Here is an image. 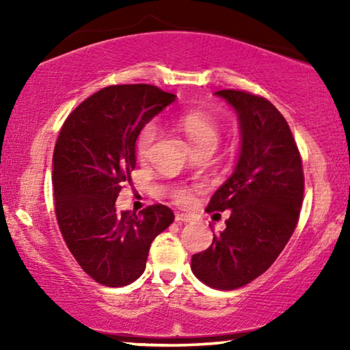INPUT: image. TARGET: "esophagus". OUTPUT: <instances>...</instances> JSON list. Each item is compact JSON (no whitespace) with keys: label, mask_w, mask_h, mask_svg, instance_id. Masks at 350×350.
Wrapping results in <instances>:
<instances>
[{"label":"esophagus","mask_w":350,"mask_h":350,"mask_svg":"<svg viewBox=\"0 0 350 350\" xmlns=\"http://www.w3.org/2000/svg\"><path fill=\"white\" fill-rule=\"evenodd\" d=\"M175 221L176 223H191L193 221V217L191 215H186V213H176L175 215Z\"/></svg>","instance_id":"obj_1"}]
</instances>
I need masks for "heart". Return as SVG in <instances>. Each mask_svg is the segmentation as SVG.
<instances>
[{
  "label": "heart",
  "instance_id": "obj_1",
  "mask_svg": "<svg viewBox=\"0 0 350 350\" xmlns=\"http://www.w3.org/2000/svg\"><path fill=\"white\" fill-rule=\"evenodd\" d=\"M175 127L188 138L189 145L193 150L198 148H217L219 142V124L217 122L212 114L202 109H188V111L181 113L175 119ZM157 135V129L154 124H148L142 129L137 138V154L145 157L150 151L151 143L154 142ZM189 191L180 189L175 193L176 202L186 204L189 200Z\"/></svg>",
  "mask_w": 350,
  "mask_h": 350
}]
</instances>
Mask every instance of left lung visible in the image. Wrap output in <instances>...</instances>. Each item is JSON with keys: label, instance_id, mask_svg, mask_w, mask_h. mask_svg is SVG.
I'll return each instance as SVG.
<instances>
[{"label": "left lung", "instance_id": "8db88e82", "mask_svg": "<svg viewBox=\"0 0 350 350\" xmlns=\"http://www.w3.org/2000/svg\"><path fill=\"white\" fill-rule=\"evenodd\" d=\"M215 95L237 113L241 150L231 176L207 207L229 210L226 229L213 232L212 245L193 255L191 269L212 288L234 290L269 269L290 241L304 175L288 124L269 100L231 89Z\"/></svg>", "mask_w": 350, "mask_h": 350}]
</instances>
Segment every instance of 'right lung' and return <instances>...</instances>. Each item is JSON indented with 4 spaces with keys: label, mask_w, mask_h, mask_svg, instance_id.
<instances>
[{
    "label": "right lung",
    "mask_w": 350,
    "mask_h": 350,
    "mask_svg": "<svg viewBox=\"0 0 350 350\" xmlns=\"http://www.w3.org/2000/svg\"><path fill=\"white\" fill-rule=\"evenodd\" d=\"M176 95L148 84L109 85L66 118L54 150L55 215L79 266L98 284H132L146 267L151 242L174 223L165 205L140 213L116 208L135 169L142 129Z\"/></svg>",
    "instance_id": "obj_1"
}]
</instances>
